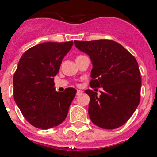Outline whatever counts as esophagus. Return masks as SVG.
<instances>
[{
	"label": "esophagus",
	"mask_w": 157,
	"mask_h": 157,
	"mask_svg": "<svg viewBox=\"0 0 157 157\" xmlns=\"http://www.w3.org/2000/svg\"><path fill=\"white\" fill-rule=\"evenodd\" d=\"M82 91H80V90H77V95H80V94H82Z\"/></svg>",
	"instance_id": "obj_1"
}]
</instances>
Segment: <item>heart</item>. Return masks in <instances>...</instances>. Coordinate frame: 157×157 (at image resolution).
Masks as SVG:
<instances>
[{
  "instance_id": "obj_1",
  "label": "heart",
  "mask_w": 157,
  "mask_h": 157,
  "mask_svg": "<svg viewBox=\"0 0 157 157\" xmlns=\"http://www.w3.org/2000/svg\"><path fill=\"white\" fill-rule=\"evenodd\" d=\"M79 57H80V56H79ZM77 58H78V57H77Z\"/></svg>"
}]
</instances>
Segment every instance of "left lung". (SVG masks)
<instances>
[{
  "label": "left lung",
  "instance_id": "obj_1",
  "mask_svg": "<svg viewBox=\"0 0 157 157\" xmlns=\"http://www.w3.org/2000/svg\"><path fill=\"white\" fill-rule=\"evenodd\" d=\"M75 46L89 56L92 64L88 114L95 125L113 129L127 122L140 102L141 79L137 60L122 45L108 40L74 41Z\"/></svg>",
  "mask_w": 157,
  "mask_h": 157
}]
</instances>
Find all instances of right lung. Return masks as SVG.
<instances>
[{"instance_id": "1", "label": "right lung", "mask_w": 157, "mask_h": 157, "mask_svg": "<svg viewBox=\"0 0 157 157\" xmlns=\"http://www.w3.org/2000/svg\"><path fill=\"white\" fill-rule=\"evenodd\" d=\"M73 45V41L40 43L20 58L13 77V95L22 114L35 127H54L67 116L77 90L56 92L54 80Z\"/></svg>"}]
</instances>
